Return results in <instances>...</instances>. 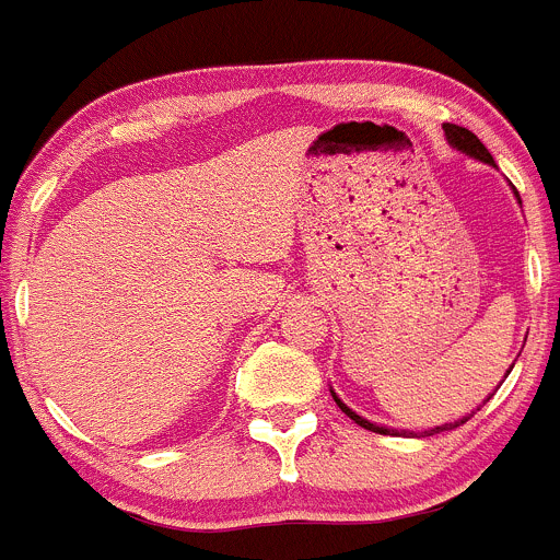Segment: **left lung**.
Masks as SVG:
<instances>
[{"mask_svg":"<svg viewBox=\"0 0 560 560\" xmlns=\"http://www.w3.org/2000/svg\"><path fill=\"white\" fill-rule=\"evenodd\" d=\"M443 130H446V139H448V144H452V148L463 150V153H468L470 159H479V161H485V164L495 166V161H492L490 150H487L485 144L479 142V136H476L474 130L463 128V125H452V122L443 125ZM514 194H517V188H514ZM517 199H520V194H517ZM520 205H523V202H520ZM512 366H514V363H512ZM509 372H512V369H509ZM330 394H334V390H330ZM334 399H336V405L341 407V412H345V416H350L358 427H363V430H369V432H380V435H401V432L388 430V427H377V424H372V421H366V418H363V416H358V412H355V410H350V407H347L345 401H341L339 396H336V394H334ZM485 401H490V399H485ZM465 421H468V416L459 418V421H454V424H443V427H435V430H427L424 435H438V432L452 430V427L465 424ZM405 435H412V432H405Z\"/></svg>","mask_w":560,"mask_h":560,"instance_id":"8db88e82","label":"left lung"}]
</instances>
